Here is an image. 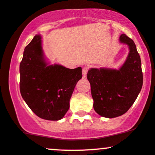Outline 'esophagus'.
<instances>
[{"label":"esophagus","instance_id":"1","mask_svg":"<svg viewBox=\"0 0 155 155\" xmlns=\"http://www.w3.org/2000/svg\"><path fill=\"white\" fill-rule=\"evenodd\" d=\"M88 71V67L84 66L82 68V74H83V78H85L87 76V74Z\"/></svg>","mask_w":155,"mask_h":155}]
</instances>
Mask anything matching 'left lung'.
<instances>
[{
	"instance_id": "1",
	"label": "left lung",
	"mask_w": 155,
	"mask_h": 155,
	"mask_svg": "<svg viewBox=\"0 0 155 155\" xmlns=\"http://www.w3.org/2000/svg\"><path fill=\"white\" fill-rule=\"evenodd\" d=\"M119 41L128 47L125 61L118 69L92 68L87 78L90 83L93 108L101 117L114 118L132 106L143 85L141 61L134 41L125 34Z\"/></svg>"
}]
</instances>
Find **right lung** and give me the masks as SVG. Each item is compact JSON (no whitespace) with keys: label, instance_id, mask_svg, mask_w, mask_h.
<instances>
[{"label":"right lung","instance_id":"1","mask_svg":"<svg viewBox=\"0 0 155 155\" xmlns=\"http://www.w3.org/2000/svg\"><path fill=\"white\" fill-rule=\"evenodd\" d=\"M19 73L21 95L33 113L47 120L63 119L70 107L76 83L82 77L81 68L69 69L59 64L51 65L38 34L25 48Z\"/></svg>","mask_w":155,"mask_h":155}]
</instances>
